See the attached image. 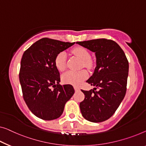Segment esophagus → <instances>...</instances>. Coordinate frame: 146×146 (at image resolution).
Segmentation results:
<instances>
[{
    "label": "esophagus",
    "mask_w": 146,
    "mask_h": 146,
    "mask_svg": "<svg viewBox=\"0 0 146 146\" xmlns=\"http://www.w3.org/2000/svg\"><path fill=\"white\" fill-rule=\"evenodd\" d=\"M74 89H75V91H78V90H79V88L78 86H74Z\"/></svg>",
    "instance_id": "esophagus-1"
}]
</instances>
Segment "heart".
Returning <instances> with one entry per match:
<instances>
[{
	"mask_svg": "<svg viewBox=\"0 0 146 146\" xmlns=\"http://www.w3.org/2000/svg\"><path fill=\"white\" fill-rule=\"evenodd\" d=\"M71 52L74 55L77 56L83 62L84 67H90V54L85 48L82 47H76L72 50ZM55 66L60 71H63L66 69V54L62 52L56 56L54 60ZM88 77V73L86 71L82 70L79 71H69L65 73L62 76V82L66 84H70L75 86H79L84 80Z\"/></svg>",
	"mask_w": 146,
	"mask_h": 146,
	"instance_id": "b5f03b06",
	"label": "heart"
}]
</instances>
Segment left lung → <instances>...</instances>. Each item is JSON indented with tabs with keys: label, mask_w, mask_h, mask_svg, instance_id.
Masks as SVG:
<instances>
[{
	"label": "left lung",
	"mask_w": 146,
	"mask_h": 146,
	"mask_svg": "<svg viewBox=\"0 0 146 146\" xmlns=\"http://www.w3.org/2000/svg\"><path fill=\"white\" fill-rule=\"evenodd\" d=\"M76 43L94 52L96 58L94 73L86 80L96 88L81 90L85 96L80 103V111L88 121H105L114 114L125 96L129 62L121 48L112 40L99 38Z\"/></svg>",
	"instance_id": "left-lung-1"
}]
</instances>
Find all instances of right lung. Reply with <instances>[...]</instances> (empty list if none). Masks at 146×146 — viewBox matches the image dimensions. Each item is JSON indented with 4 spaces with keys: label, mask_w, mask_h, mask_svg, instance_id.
Masks as SVG:
<instances>
[{
    "label": "right lung",
    "mask_w": 146,
    "mask_h": 146,
    "mask_svg": "<svg viewBox=\"0 0 146 146\" xmlns=\"http://www.w3.org/2000/svg\"><path fill=\"white\" fill-rule=\"evenodd\" d=\"M74 44L43 38L23 54L19 77L23 98L38 118L46 121L59 118L65 104L75 93L71 84H60V73L54 63L58 54Z\"/></svg>",
    "instance_id": "right-lung-1"
}]
</instances>
